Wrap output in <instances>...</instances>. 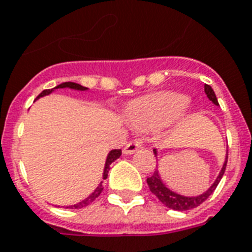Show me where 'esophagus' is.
Returning <instances> with one entry per match:
<instances>
[{
  "label": "esophagus",
  "mask_w": 252,
  "mask_h": 252,
  "mask_svg": "<svg viewBox=\"0 0 252 252\" xmlns=\"http://www.w3.org/2000/svg\"><path fill=\"white\" fill-rule=\"evenodd\" d=\"M141 142L137 141V140H133V141H129L124 146L123 149V153L124 154H133L134 152H137L138 149H141Z\"/></svg>",
  "instance_id": "esophagus-1"
}]
</instances>
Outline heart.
Wrapping results in <instances>:
<instances>
[{"label": "heart", "instance_id": "obj_1", "mask_svg": "<svg viewBox=\"0 0 252 252\" xmlns=\"http://www.w3.org/2000/svg\"><path fill=\"white\" fill-rule=\"evenodd\" d=\"M187 106L186 96L175 93H157L138 99L129 107V122L142 130L153 129L175 120Z\"/></svg>", "mask_w": 252, "mask_h": 252}]
</instances>
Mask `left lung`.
Returning <instances> with one entry per match:
<instances>
[{"label": "left lung", "instance_id": "1", "mask_svg": "<svg viewBox=\"0 0 252 252\" xmlns=\"http://www.w3.org/2000/svg\"><path fill=\"white\" fill-rule=\"evenodd\" d=\"M204 91H205V94H207V96L209 98V100H212L215 104L219 106V100H217V98H216L215 91H213V89H212L209 85H205V86H204ZM153 152L154 154H157V150L156 149H154ZM226 163H227V157L225 163H223L222 170H221V172H220L219 178L216 179L215 183L212 184V187L209 188L207 192H204L203 195L196 196V197H187V196L178 195V193H175V192L170 191V189H168L167 187H165L163 183L161 182L157 170L153 172V175L149 176V178L146 179V183H148V186H149L152 193H154V195L157 196L158 200H159L163 205H166V207L170 208V209H174V211H189V209H192V208L199 207L200 204H203L204 201H205V200H207L208 197L213 193V192H215L216 187L219 186L220 180H221L223 172H225Z\"/></svg>", "mask_w": 252, "mask_h": 252}]
</instances>
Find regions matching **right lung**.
Here are the masks:
<instances>
[{
    "label": "right lung",
    "mask_w": 252,
    "mask_h": 252,
    "mask_svg": "<svg viewBox=\"0 0 252 252\" xmlns=\"http://www.w3.org/2000/svg\"><path fill=\"white\" fill-rule=\"evenodd\" d=\"M63 87L76 89V90H86V87L81 86V85H78V84H74V82H64V84H61V85H59V86H56V89H63ZM51 91H52V89H48V90H43L40 94L37 95V98H40V96H43V95L49 94ZM120 156H122V150H120V149H114L112 152H110V154H108V156H107L106 166H104V172H103V179H106L107 176H108V170H110L111 163L116 161V159H118ZM102 191H103V187H102V183H100L98 186V188H96V189H95V191L93 192V193H91L89 197H87V199L82 200L81 203L76 204V205H72V207H66V208H76V209H78V208L86 207V205H89V204L93 203V201H94V200L96 199V197H98L100 193H102Z\"/></svg>",
    "instance_id": "1"
}]
</instances>
